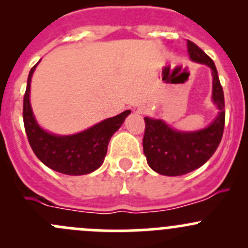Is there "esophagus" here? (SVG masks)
<instances>
[{
  "mask_svg": "<svg viewBox=\"0 0 248 248\" xmlns=\"http://www.w3.org/2000/svg\"><path fill=\"white\" fill-rule=\"evenodd\" d=\"M138 111H139V112H144L141 109H138Z\"/></svg>",
  "mask_w": 248,
  "mask_h": 248,
  "instance_id": "esophagus-1",
  "label": "esophagus"
}]
</instances>
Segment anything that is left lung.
I'll list each match as a JSON object with an SVG mask.
<instances>
[{"label": "left lung", "instance_id": "obj_1", "mask_svg": "<svg viewBox=\"0 0 248 248\" xmlns=\"http://www.w3.org/2000/svg\"><path fill=\"white\" fill-rule=\"evenodd\" d=\"M187 47L193 61L207 64L212 69V98L218 107L219 114L209 127L191 133L174 131L162 120L144 117L142 149L147 164L155 171L167 176L185 175L206 163L218 147L224 131V94L216 66L193 42L187 41Z\"/></svg>", "mask_w": 248, "mask_h": 248}]
</instances>
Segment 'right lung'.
<instances>
[{
	"label": "right lung",
	"mask_w": 248,
	"mask_h": 248,
	"mask_svg": "<svg viewBox=\"0 0 248 248\" xmlns=\"http://www.w3.org/2000/svg\"><path fill=\"white\" fill-rule=\"evenodd\" d=\"M36 66L32 67L27 78L22 107L25 131L34 155L50 169L62 174L85 175L96 170L103 163L110 138L121 127L131 110L104 120L74 136L59 137L47 133L36 122L30 104L31 77Z\"/></svg>",
	"instance_id": "obj_1"
}]
</instances>
